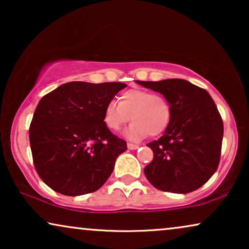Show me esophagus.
I'll return each mask as SVG.
<instances>
[{
    "instance_id": "34e87169",
    "label": "esophagus",
    "mask_w": 249,
    "mask_h": 249,
    "mask_svg": "<svg viewBox=\"0 0 249 249\" xmlns=\"http://www.w3.org/2000/svg\"><path fill=\"white\" fill-rule=\"evenodd\" d=\"M127 146H128V148H129V149H137V148L139 147V145L132 144V142H128Z\"/></svg>"
}]
</instances>
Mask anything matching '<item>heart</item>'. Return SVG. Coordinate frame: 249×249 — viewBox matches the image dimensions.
Masks as SVG:
<instances>
[{
	"mask_svg": "<svg viewBox=\"0 0 249 249\" xmlns=\"http://www.w3.org/2000/svg\"><path fill=\"white\" fill-rule=\"evenodd\" d=\"M132 121L125 130V136L132 141L145 136H159L165 130L171 119L169 101L159 93L144 89H129L122 93L118 103L111 101L103 110V124L108 130L117 132Z\"/></svg>",
	"mask_w": 249,
	"mask_h": 249,
	"instance_id": "obj_1",
	"label": "heart"
}]
</instances>
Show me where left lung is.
<instances>
[{
	"mask_svg": "<svg viewBox=\"0 0 249 249\" xmlns=\"http://www.w3.org/2000/svg\"><path fill=\"white\" fill-rule=\"evenodd\" d=\"M161 93L171 107L164 135L147 146L154 158L146 178L162 192L187 194L198 189L219 166L223 122L205 89L183 79L137 81Z\"/></svg>",
	"mask_w": 249,
	"mask_h": 249,
	"instance_id": "obj_1",
	"label": "left lung"
}]
</instances>
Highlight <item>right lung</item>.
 I'll list each match as a JSON object with an SVG mask.
<instances>
[{
    "mask_svg": "<svg viewBox=\"0 0 249 249\" xmlns=\"http://www.w3.org/2000/svg\"><path fill=\"white\" fill-rule=\"evenodd\" d=\"M122 83L71 81L42 97L29 127L34 165L50 188L67 196L96 192L127 142L103 124V110Z\"/></svg>",
    "mask_w": 249,
    "mask_h": 249,
    "instance_id": "add662e5",
    "label": "right lung"
}]
</instances>
